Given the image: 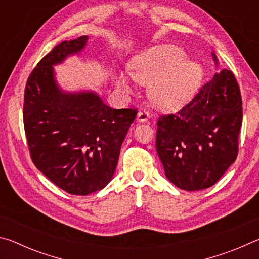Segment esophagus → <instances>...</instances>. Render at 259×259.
<instances>
[{
	"instance_id": "34e87169",
	"label": "esophagus",
	"mask_w": 259,
	"mask_h": 259,
	"mask_svg": "<svg viewBox=\"0 0 259 259\" xmlns=\"http://www.w3.org/2000/svg\"><path fill=\"white\" fill-rule=\"evenodd\" d=\"M151 119L150 114H148L146 111H139L137 114V121L138 122H147L148 120Z\"/></svg>"
}]
</instances>
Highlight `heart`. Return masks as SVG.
Wrapping results in <instances>:
<instances>
[{"label": "heart", "instance_id": "heart-1", "mask_svg": "<svg viewBox=\"0 0 259 259\" xmlns=\"http://www.w3.org/2000/svg\"><path fill=\"white\" fill-rule=\"evenodd\" d=\"M202 76L196 64L185 61V54L175 46L152 47L131 61L130 74H116V89L123 95L133 93V78L150 85L148 96L156 107L177 109L192 98Z\"/></svg>", "mask_w": 259, "mask_h": 259}]
</instances>
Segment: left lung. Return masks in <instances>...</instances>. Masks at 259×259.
Masks as SVG:
<instances>
[{"label": "left lung", "mask_w": 259, "mask_h": 259, "mask_svg": "<svg viewBox=\"0 0 259 259\" xmlns=\"http://www.w3.org/2000/svg\"><path fill=\"white\" fill-rule=\"evenodd\" d=\"M241 125L239 84L233 73L222 69L190 104L157 121L156 152L165 177L184 191L212 186L236 159Z\"/></svg>", "instance_id": "left-lung-1"}]
</instances>
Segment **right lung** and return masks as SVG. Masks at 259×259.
Wrapping results in <instances>:
<instances>
[{"instance_id":"obj_1","label":"right lung","mask_w":259,"mask_h":259,"mask_svg":"<svg viewBox=\"0 0 259 259\" xmlns=\"http://www.w3.org/2000/svg\"><path fill=\"white\" fill-rule=\"evenodd\" d=\"M89 37L64 41L43 57L25 88L24 126L30 156L47 178L73 195L112 181L121 145L137 111L114 109L93 90L66 91L54 66L80 55Z\"/></svg>"}]
</instances>
